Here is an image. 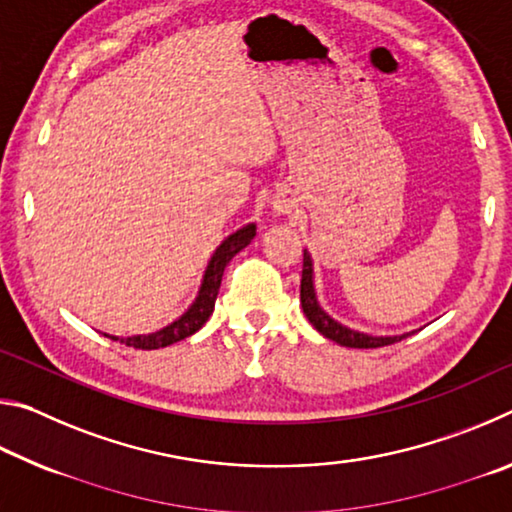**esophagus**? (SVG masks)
<instances>
[{
	"instance_id": "34e87169",
	"label": "esophagus",
	"mask_w": 512,
	"mask_h": 512,
	"mask_svg": "<svg viewBox=\"0 0 512 512\" xmlns=\"http://www.w3.org/2000/svg\"><path fill=\"white\" fill-rule=\"evenodd\" d=\"M291 201H287V198H277L275 201V210L280 212V214H289L291 212Z\"/></svg>"
}]
</instances>
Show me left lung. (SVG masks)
Instances as JSON below:
<instances>
[{
  "mask_svg": "<svg viewBox=\"0 0 512 512\" xmlns=\"http://www.w3.org/2000/svg\"><path fill=\"white\" fill-rule=\"evenodd\" d=\"M300 302L302 311L309 318V323L314 325L320 334L329 341H336L345 348H381V345H391L406 339L409 334L402 336H370L357 332V329H350L327 314V311L318 305L316 289H314V262H311V255L305 250V257H302V280H300Z\"/></svg>",
  "mask_w": 512,
  "mask_h": 512,
  "instance_id": "1",
  "label": "left lung"
}]
</instances>
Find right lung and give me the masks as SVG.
<instances>
[{"label":"right lung","mask_w":512,"mask_h":512,"mask_svg":"<svg viewBox=\"0 0 512 512\" xmlns=\"http://www.w3.org/2000/svg\"><path fill=\"white\" fill-rule=\"evenodd\" d=\"M255 232H257V225L248 223V225H244V228H239L237 232H232V235L214 250L210 264H207V268H205L201 289H198V296L192 302V307H189L178 320H173L171 325L162 327L153 334L121 336V339L119 336H110V334H103V336H108V339L124 343V345H128V348H135V350H160V348H167V345L183 341V339H187V336L198 332V329L207 323V318L212 316L225 266L230 264V259L235 257L239 250H244L250 241H253Z\"/></svg>","instance_id":"obj_1"}]
</instances>
